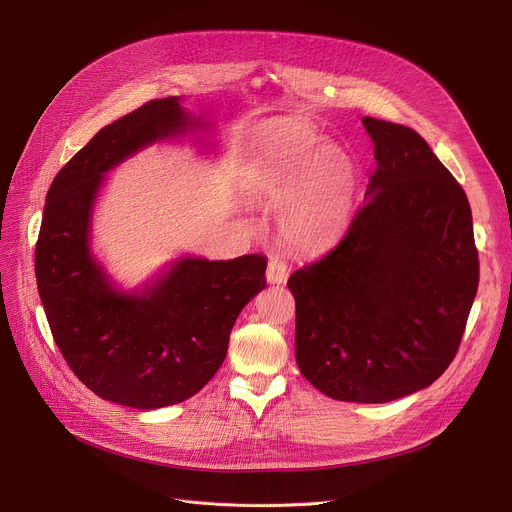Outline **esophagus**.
<instances>
[{
	"label": "esophagus",
	"mask_w": 512,
	"mask_h": 512,
	"mask_svg": "<svg viewBox=\"0 0 512 512\" xmlns=\"http://www.w3.org/2000/svg\"><path fill=\"white\" fill-rule=\"evenodd\" d=\"M288 274H290V270L282 257H272L270 263H267L265 278L270 284H284L288 280Z\"/></svg>",
	"instance_id": "1"
}]
</instances>
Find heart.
Returning <instances> with one entry per match:
<instances>
[{
    "instance_id": "b5f03b06",
    "label": "heart",
    "mask_w": 512,
    "mask_h": 512,
    "mask_svg": "<svg viewBox=\"0 0 512 512\" xmlns=\"http://www.w3.org/2000/svg\"><path fill=\"white\" fill-rule=\"evenodd\" d=\"M240 180L259 199L278 204L280 236L297 249L332 245L357 209V170L338 145L297 120L265 126L240 164Z\"/></svg>"
}]
</instances>
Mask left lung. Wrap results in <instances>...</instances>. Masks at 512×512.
Returning a JSON list of instances; mask_svg holds the SVG:
<instances>
[{"label": "left lung", "instance_id": "obj_1", "mask_svg": "<svg viewBox=\"0 0 512 512\" xmlns=\"http://www.w3.org/2000/svg\"><path fill=\"white\" fill-rule=\"evenodd\" d=\"M375 166L367 201L338 245L288 278L294 353L336 400L390 402L452 363L479 284L463 186L419 134L363 118Z\"/></svg>", "mask_w": 512, "mask_h": 512}]
</instances>
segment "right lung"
<instances>
[{"label": "right lung", "instance_id": "add662e5", "mask_svg": "<svg viewBox=\"0 0 512 512\" xmlns=\"http://www.w3.org/2000/svg\"><path fill=\"white\" fill-rule=\"evenodd\" d=\"M203 126L178 97L103 126L53 178L35 249L39 297L60 353L103 400L161 409L197 394L226 359L234 321L265 288L263 255L184 257L139 294L112 286L89 251L103 174L139 149Z\"/></svg>", "mask_w": 512, "mask_h": 512}]
</instances>
